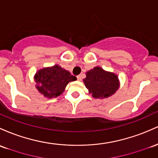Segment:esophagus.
<instances>
[{
	"label": "esophagus",
	"instance_id": "1",
	"mask_svg": "<svg viewBox=\"0 0 158 158\" xmlns=\"http://www.w3.org/2000/svg\"><path fill=\"white\" fill-rule=\"evenodd\" d=\"M77 79H78V81H81L82 80V76H81L80 75L77 76Z\"/></svg>",
	"mask_w": 158,
	"mask_h": 158
}]
</instances>
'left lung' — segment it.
<instances>
[{"label":"left lung","instance_id":"8db88e82","mask_svg":"<svg viewBox=\"0 0 158 158\" xmlns=\"http://www.w3.org/2000/svg\"><path fill=\"white\" fill-rule=\"evenodd\" d=\"M83 82L93 98L100 99L112 96L120 85L116 74L103 70L100 67L88 70Z\"/></svg>","mask_w":158,"mask_h":158}]
</instances>
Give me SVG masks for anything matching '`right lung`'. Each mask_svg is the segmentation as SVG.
Listing matches in <instances>:
<instances>
[{
	"instance_id": "obj_1",
	"label": "right lung",
	"mask_w": 158,
	"mask_h": 158,
	"mask_svg": "<svg viewBox=\"0 0 158 158\" xmlns=\"http://www.w3.org/2000/svg\"><path fill=\"white\" fill-rule=\"evenodd\" d=\"M36 88L41 94L48 98H57L64 91L70 82L76 80V76L56 64L40 69L34 76Z\"/></svg>"
}]
</instances>
